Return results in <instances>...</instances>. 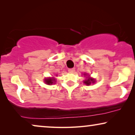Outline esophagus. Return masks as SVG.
Listing matches in <instances>:
<instances>
[{"mask_svg": "<svg viewBox=\"0 0 135 135\" xmlns=\"http://www.w3.org/2000/svg\"><path fill=\"white\" fill-rule=\"evenodd\" d=\"M75 71V68H71V69H68V71H69V73H74Z\"/></svg>", "mask_w": 135, "mask_h": 135, "instance_id": "1", "label": "esophagus"}]
</instances>
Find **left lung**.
I'll return each instance as SVG.
<instances>
[{
  "mask_svg": "<svg viewBox=\"0 0 135 135\" xmlns=\"http://www.w3.org/2000/svg\"><path fill=\"white\" fill-rule=\"evenodd\" d=\"M91 82H94L93 79H91V78H88V79H86V80L84 81V83L86 85H90V84H91Z\"/></svg>",
  "mask_w": 135,
  "mask_h": 135,
  "instance_id": "8db88e82",
  "label": "left lung"
}]
</instances>
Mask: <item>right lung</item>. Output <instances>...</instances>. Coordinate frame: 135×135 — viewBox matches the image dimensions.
<instances>
[{"instance_id":"1","label":"right lung","mask_w":135,"mask_h":135,"mask_svg":"<svg viewBox=\"0 0 135 135\" xmlns=\"http://www.w3.org/2000/svg\"><path fill=\"white\" fill-rule=\"evenodd\" d=\"M45 83L47 84L48 85H51L53 84V82L55 83V79L53 78H49V79H45Z\"/></svg>"}]
</instances>
